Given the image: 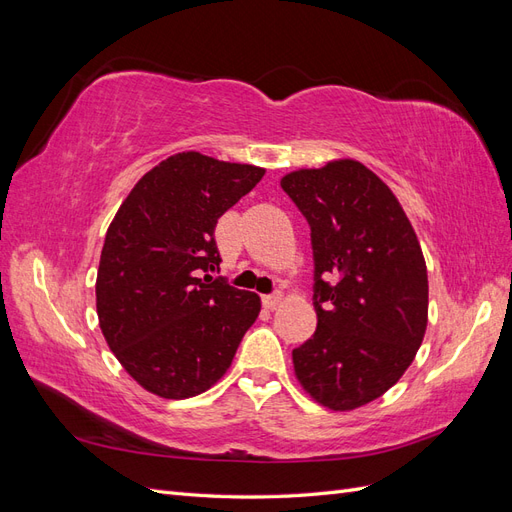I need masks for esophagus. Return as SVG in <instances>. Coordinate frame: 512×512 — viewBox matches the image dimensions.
Returning a JSON list of instances; mask_svg holds the SVG:
<instances>
[{
	"instance_id": "obj_1",
	"label": "esophagus",
	"mask_w": 512,
	"mask_h": 512,
	"mask_svg": "<svg viewBox=\"0 0 512 512\" xmlns=\"http://www.w3.org/2000/svg\"><path fill=\"white\" fill-rule=\"evenodd\" d=\"M280 303H282V292H273V294H265V297H262V305H265L267 309H275Z\"/></svg>"
}]
</instances>
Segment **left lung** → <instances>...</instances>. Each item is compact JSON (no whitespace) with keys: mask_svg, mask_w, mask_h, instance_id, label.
<instances>
[{"mask_svg":"<svg viewBox=\"0 0 512 512\" xmlns=\"http://www.w3.org/2000/svg\"><path fill=\"white\" fill-rule=\"evenodd\" d=\"M282 190L309 224L316 333L292 350L318 404L354 410L404 376L427 329V267L399 200L354 160L294 170Z\"/></svg>","mask_w":512,"mask_h":512,"instance_id":"obj_1","label":"left lung"}]
</instances>
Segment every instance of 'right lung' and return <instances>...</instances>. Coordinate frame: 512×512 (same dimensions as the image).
<instances>
[{
  "label": "right lung",
  "mask_w": 512,
  "mask_h": 512,
  "mask_svg": "<svg viewBox=\"0 0 512 512\" xmlns=\"http://www.w3.org/2000/svg\"><path fill=\"white\" fill-rule=\"evenodd\" d=\"M265 168L183 151L134 185L108 226L96 307L108 348L153 395L207 391L232 363L260 312L256 292L220 271L215 226Z\"/></svg>",
  "instance_id": "add662e5"
}]
</instances>
